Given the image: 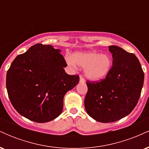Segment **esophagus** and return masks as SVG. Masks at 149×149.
Segmentation results:
<instances>
[{"instance_id": "1", "label": "esophagus", "mask_w": 149, "mask_h": 149, "mask_svg": "<svg viewBox=\"0 0 149 149\" xmlns=\"http://www.w3.org/2000/svg\"><path fill=\"white\" fill-rule=\"evenodd\" d=\"M85 82V78H83V77L82 76H80V83H84Z\"/></svg>"}]
</instances>
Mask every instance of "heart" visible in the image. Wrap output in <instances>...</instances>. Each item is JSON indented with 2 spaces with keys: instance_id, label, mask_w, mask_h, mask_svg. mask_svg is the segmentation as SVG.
I'll return each instance as SVG.
<instances>
[{
  "instance_id": "obj_1",
  "label": "heart",
  "mask_w": 149,
  "mask_h": 149,
  "mask_svg": "<svg viewBox=\"0 0 149 149\" xmlns=\"http://www.w3.org/2000/svg\"><path fill=\"white\" fill-rule=\"evenodd\" d=\"M72 58L69 59V64L72 66L76 64L85 68V76L92 80L103 79L112 67V59L108 54L93 52H77Z\"/></svg>"
}]
</instances>
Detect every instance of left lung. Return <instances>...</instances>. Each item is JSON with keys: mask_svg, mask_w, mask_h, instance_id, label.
<instances>
[{"mask_svg": "<svg viewBox=\"0 0 149 149\" xmlns=\"http://www.w3.org/2000/svg\"><path fill=\"white\" fill-rule=\"evenodd\" d=\"M113 66L105 78L87 80L85 107L88 115L100 123L125 117L136 107L143 85L144 73L137 57L116 45L109 46Z\"/></svg>", "mask_w": 149, "mask_h": 149, "instance_id": "left-lung-1", "label": "left lung"}]
</instances>
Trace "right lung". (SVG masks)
I'll use <instances>...</instances> for the list:
<instances>
[{"instance_id": "right-lung-1", "label": "right lung", "mask_w": 149, "mask_h": 149, "mask_svg": "<svg viewBox=\"0 0 149 149\" xmlns=\"http://www.w3.org/2000/svg\"><path fill=\"white\" fill-rule=\"evenodd\" d=\"M59 49L37 43L17 56L7 72L6 88L13 107L20 115L36 123L55 119L63 110L65 94L79 83L69 75Z\"/></svg>"}]
</instances>
